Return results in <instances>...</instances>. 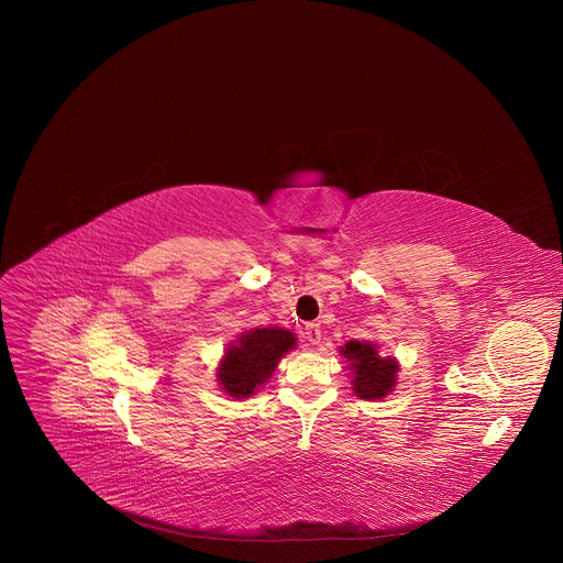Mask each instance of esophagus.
I'll return each instance as SVG.
<instances>
[{"label": "esophagus", "instance_id": "obj_1", "mask_svg": "<svg viewBox=\"0 0 563 563\" xmlns=\"http://www.w3.org/2000/svg\"><path fill=\"white\" fill-rule=\"evenodd\" d=\"M305 339L311 343V345H318L320 341H323V330H320L318 323H309L305 328Z\"/></svg>", "mask_w": 563, "mask_h": 563}]
</instances>
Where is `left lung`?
<instances>
[{
  "label": "left lung",
  "mask_w": 563,
  "mask_h": 563,
  "mask_svg": "<svg viewBox=\"0 0 563 563\" xmlns=\"http://www.w3.org/2000/svg\"><path fill=\"white\" fill-rule=\"evenodd\" d=\"M352 369V389L363 400H380L396 387L398 361L380 356L378 345L372 341H347L339 350Z\"/></svg>",
  "instance_id": "left-lung-1"
}]
</instances>
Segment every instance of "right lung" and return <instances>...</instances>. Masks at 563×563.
<instances>
[{"instance_id": "right-lung-1", "label": "right lung", "mask_w": 563, "mask_h": 563, "mask_svg": "<svg viewBox=\"0 0 563 563\" xmlns=\"http://www.w3.org/2000/svg\"><path fill=\"white\" fill-rule=\"evenodd\" d=\"M296 343L294 332L272 325L238 334L216 369L220 389L235 400L254 396L272 378L280 358L296 350Z\"/></svg>"}]
</instances>
